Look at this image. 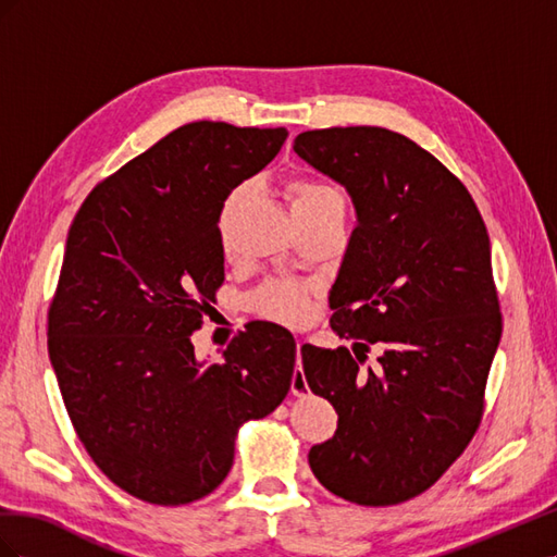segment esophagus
<instances>
[{
	"label": "esophagus",
	"mask_w": 557,
	"mask_h": 557,
	"mask_svg": "<svg viewBox=\"0 0 557 557\" xmlns=\"http://www.w3.org/2000/svg\"><path fill=\"white\" fill-rule=\"evenodd\" d=\"M301 344H305V342H297V356H299ZM290 391H293V395H297V397H305V395L309 393V383H307V379H305V372H301V367H297L295 372H293Z\"/></svg>",
	"instance_id": "34e87169"
}]
</instances>
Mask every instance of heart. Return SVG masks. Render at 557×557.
Returning a JSON list of instances; mask_svg holds the SVG:
<instances>
[{
	"label": "heart",
	"mask_w": 557,
	"mask_h": 557,
	"mask_svg": "<svg viewBox=\"0 0 557 557\" xmlns=\"http://www.w3.org/2000/svg\"><path fill=\"white\" fill-rule=\"evenodd\" d=\"M250 190L248 183L237 185L230 190V195L223 199L221 213H218V237H221L223 248L230 246V230L234 213L242 205V199ZM288 197L295 221H307V218H320V215H344L346 201L342 190L334 183L313 178V176H295L288 181ZM256 309L276 323L285 325H299L305 323L311 313V295L299 283L290 281H274L267 283L264 288L256 295Z\"/></svg>",
	"instance_id": "obj_1"
}]
</instances>
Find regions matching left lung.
<instances>
[{"instance_id":"left-lung-1","label":"left lung","mask_w":557,"mask_h":557,"mask_svg":"<svg viewBox=\"0 0 557 557\" xmlns=\"http://www.w3.org/2000/svg\"><path fill=\"white\" fill-rule=\"evenodd\" d=\"M293 148L358 213L330 325L383 350L362 372L346 346H301L309 387L339 413L309 465L336 497L391 507L440 481L479 430L502 336L491 239L460 178L404 134L311 129Z\"/></svg>"}]
</instances>
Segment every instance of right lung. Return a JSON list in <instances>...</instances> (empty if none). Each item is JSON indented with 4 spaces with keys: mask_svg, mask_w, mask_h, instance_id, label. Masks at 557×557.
<instances>
[{
    "mask_svg": "<svg viewBox=\"0 0 557 557\" xmlns=\"http://www.w3.org/2000/svg\"><path fill=\"white\" fill-rule=\"evenodd\" d=\"M288 129L199 121L166 134L83 201L48 309V356L92 462L125 493L176 507L213 493L246 420L290 391L293 334L250 323L199 362L190 334L225 281L218 213Z\"/></svg>",
    "mask_w": 557,
    "mask_h": 557,
    "instance_id": "1",
    "label": "right lung"
}]
</instances>
